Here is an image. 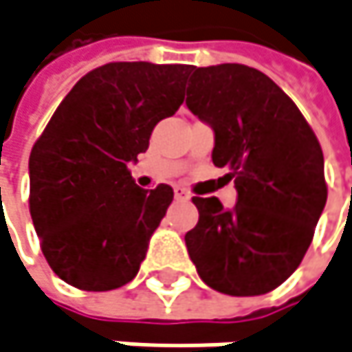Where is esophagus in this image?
<instances>
[{
	"instance_id": "obj_1",
	"label": "esophagus",
	"mask_w": 352,
	"mask_h": 352,
	"mask_svg": "<svg viewBox=\"0 0 352 352\" xmlns=\"http://www.w3.org/2000/svg\"><path fill=\"white\" fill-rule=\"evenodd\" d=\"M174 197L178 198V200H188L190 192L186 188H182V186H174Z\"/></svg>"
}]
</instances>
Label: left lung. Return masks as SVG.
Here are the masks:
<instances>
[{
	"instance_id": "left-lung-1",
	"label": "left lung",
	"mask_w": 352,
	"mask_h": 352,
	"mask_svg": "<svg viewBox=\"0 0 352 352\" xmlns=\"http://www.w3.org/2000/svg\"><path fill=\"white\" fill-rule=\"evenodd\" d=\"M186 105L214 129L212 164L235 178L237 204L195 197L186 233L200 280L229 296H261L304 259L327 204L322 148L296 103L261 70L190 66Z\"/></svg>"
}]
</instances>
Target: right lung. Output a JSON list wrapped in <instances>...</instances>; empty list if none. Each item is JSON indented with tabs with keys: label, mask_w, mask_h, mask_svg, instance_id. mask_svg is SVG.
Returning <instances> with one entry per match:
<instances>
[{
	"label": "right lung",
	"mask_w": 352,
	"mask_h": 352,
	"mask_svg": "<svg viewBox=\"0 0 352 352\" xmlns=\"http://www.w3.org/2000/svg\"><path fill=\"white\" fill-rule=\"evenodd\" d=\"M190 66L109 63L87 72L30 154V214L66 284L107 292L131 282L174 190L140 188L129 162L184 101Z\"/></svg>",
	"instance_id": "right-lung-1"
}]
</instances>
